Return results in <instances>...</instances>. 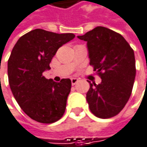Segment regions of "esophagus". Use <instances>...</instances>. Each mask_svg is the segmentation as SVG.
I'll list each match as a JSON object with an SVG mask.
<instances>
[{
	"label": "esophagus",
	"mask_w": 147,
	"mask_h": 147,
	"mask_svg": "<svg viewBox=\"0 0 147 147\" xmlns=\"http://www.w3.org/2000/svg\"><path fill=\"white\" fill-rule=\"evenodd\" d=\"M71 84L74 86L75 84H76V83L78 82L79 80H78L77 78H71Z\"/></svg>",
	"instance_id": "1"
}]
</instances>
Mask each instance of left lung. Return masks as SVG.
<instances>
[{
  "mask_svg": "<svg viewBox=\"0 0 147 147\" xmlns=\"http://www.w3.org/2000/svg\"><path fill=\"white\" fill-rule=\"evenodd\" d=\"M77 38L86 41L90 65L101 82L90 83L86 100L96 117H115L131 96L136 77L133 50L125 38L114 30L97 26Z\"/></svg>",
  "mask_w": 147,
  "mask_h": 147,
  "instance_id": "1",
  "label": "left lung"
}]
</instances>
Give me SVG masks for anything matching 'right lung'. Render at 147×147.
I'll return each mask as SVG.
<instances>
[{
    "mask_svg": "<svg viewBox=\"0 0 147 147\" xmlns=\"http://www.w3.org/2000/svg\"><path fill=\"white\" fill-rule=\"evenodd\" d=\"M74 38L72 33L35 29L20 37L12 49L7 65L11 90L23 111L38 122H56L65 112L71 80L56 82L42 73L51 69L57 50Z\"/></svg>",
    "mask_w": 147,
    "mask_h": 147,
    "instance_id": "1",
    "label": "right lung"
}]
</instances>
